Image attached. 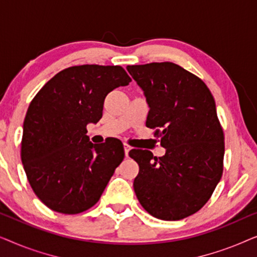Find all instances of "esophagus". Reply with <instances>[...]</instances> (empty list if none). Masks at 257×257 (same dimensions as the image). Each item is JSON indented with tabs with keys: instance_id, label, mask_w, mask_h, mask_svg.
Segmentation results:
<instances>
[{
	"instance_id": "1",
	"label": "esophagus",
	"mask_w": 257,
	"mask_h": 257,
	"mask_svg": "<svg viewBox=\"0 0 257 257\" xmlns=\"http://www.w3.org/2000/svg\"><path fill=\"white\" fill-rule=\"evenodd\" d=\"M130 150H131V146L127 145V144H124V152H125V157H126V158L128 157Z\"/></svg>"
}]
</instances>
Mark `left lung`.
I'll return each instance as SVG.
<instances>
[{
    "label": "left lung",
    "instance_id": "8db88e82",
    "mask_svg": "<svg viewBox=\"0 0 257 257\" xmlns=\"http://www.w3.org/2000/svg\"><path fill=\"white\" fill-rule=\"evenodd\" d=\"M149 104L163 157L130 151L139 165L133 182L140 205L160 220L185 219L202 208L223 171V131L215 100L199 77L171 62L127 65Z\"/></svg>",
    "mask_w": 257,
    "mask_h": 257
}]
</instances>
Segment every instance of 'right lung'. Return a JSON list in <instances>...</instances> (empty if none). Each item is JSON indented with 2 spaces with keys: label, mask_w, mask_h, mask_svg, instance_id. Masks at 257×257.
I'll return each mask as SVG.
<instances>
[{
  "label": "right lung",
  "mask_w": 257,
  "mask_h": 257,
  "mask_svg": "<svg viewBox=\"0 0 257 257\" xmlns=\"http://www.w3.org/2000/svg\"><path fill=\"white\" fill-rule=\"evenodd\" d=\"M131 82L118 65L85 64L58 72L29 105L23 124L21 159L37 198L63 214L96 205L124 159L120 140L90 142L86 125L103 115L104 99Z\"/></svg>",
  "instance_id": "obj_1"
}]
</instances>
